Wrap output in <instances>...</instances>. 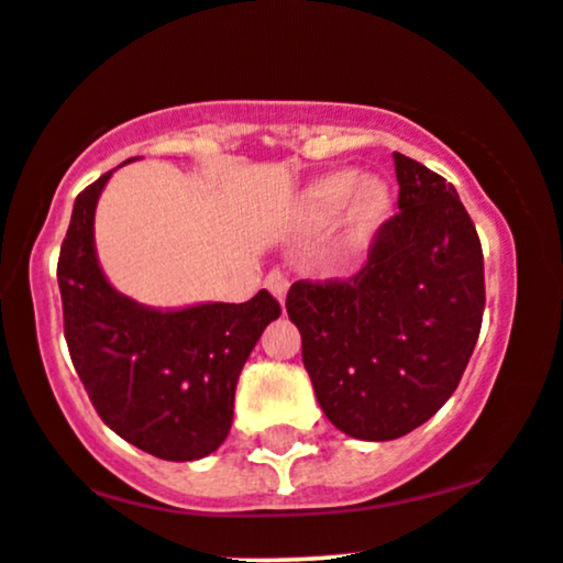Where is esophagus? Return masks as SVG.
<instances>
[{"instance_id":"obj_1","label":"esophagus","mask_w":563,"mask_h":563,"mask_svg":"<svg viewBox=\"0 0 563 563\" xmlns=\"http://www.w3.org/2000/svg\"><path fill=\"white\" fill-rule=\"evenodd\" d=\"M264 286L269 288V294L275 296L277 301H286V294H288V277L283 275V272H277V269H272L269 275H267V280H264Z\"/></svg>"}]
</instances>
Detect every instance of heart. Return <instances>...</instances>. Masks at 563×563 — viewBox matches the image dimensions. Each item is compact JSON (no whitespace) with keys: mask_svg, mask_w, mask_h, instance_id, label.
<instances>
[{"mask_svg":"<svg viewBox=\"0 0 563 563\" xmlns=\"http://www.w3.org/2000/svg\"><path fill=\"white\" fill-rule=\"evenodd\" d=\"M393 211V191L379 176L355 170H331L312 178L296 195L294 216L301 232H320L342 213L336 249L344 256L363 251L385 227Z\"/></svg>","mask_w":563,"mask_h":563,"instance_id":"heart-1","label":"heart"}]
</instances>
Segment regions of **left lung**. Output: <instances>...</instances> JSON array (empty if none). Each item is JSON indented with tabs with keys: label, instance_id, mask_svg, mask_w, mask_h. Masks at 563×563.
I'll return each instance as SVG.
<instances>
[{
	"label": "left lung",
	"instance_id": "left-lung-1",
	"mask_svg": "<svg viewBox=\"0 0 563 563\" xmlns=\"http://www.w3.org/2000/svg\"><path fill=\"white\" fill-rule=\"evenodd\" d=\"M398 208L350 280L294 283L286 310L333 428L393 441L452 398L484 318V253L446 178L393 152Z\"/></svg>",
	"mask_w": 563,
	"mask_h": 563
}]
</instances>
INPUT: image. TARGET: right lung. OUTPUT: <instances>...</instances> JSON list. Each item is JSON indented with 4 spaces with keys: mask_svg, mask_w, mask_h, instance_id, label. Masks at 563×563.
<instances>
[{
    "mask_svg": "<svg viewBox=\"0 0 563 563\" xmlns=\"http://www.w3.org/2000/svg\"><path fill=\"white\" fill-rule=\"evenodd\" d=\"M103 173L74 200L60 245L58 288L69 355L98 417L141 452L202 460L232 428L240 372L280 305L258 291L243 305L206 301L157 310L120 294L96 253Z\"/></svg>",
    "mask_w": 563,
    "mask_h": 563,
    "instance_id": "obj_1",
    "label": "right lung"
}]
</instances>
